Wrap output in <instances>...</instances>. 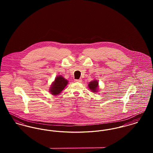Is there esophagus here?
Returning a JSON list of instances; mask_svg holds the SVG:
<instances>
[{
    "label": "esophagus",
    "mask_w": 153,
    "mask_h": 153,
    "mask_svg": "<svg viewBox=\"0 0 153 153\" xmlns=\"http://www.w3.org/2000/svg\"><path fill=\"white\" fill-rule=\"evenodd\" d=\"M82 79H75V82H78V83H81L82 82Z\"/></svg>",
    "instance_id": "34e87169"
}]
</instances>
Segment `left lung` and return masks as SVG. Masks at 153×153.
<instances>
[{
  "label": "left lung",
  "mask_w": 153,
  "mask_h": 153,
  "mask_svg": "<svg viewBox=\"0 0 153 153\" xmlns=\"http://www.w3.org/2000/svg\"><path fill=\"white\" fill-rule=\"evenodd\" d=\"M89 88L94 92H96L98 89V82L97 80H94L89 82L88 84Z\"/></svg>",
  "instance_id": "obj_1"
}]
</instances>
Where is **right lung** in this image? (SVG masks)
Wrapping results in <instances>:
<instances>
[{
  "label": "right lung",
  "instance_id": "obj_1",
  "mask_svg": "<svg viewBox=\"0 0 153 153\" xmlns=\"http://www.w3.org/2000/svg\"><path fill=\"white\" fill-rule=\"evenodd\" d=\"M68 82V81L61 75L56 76L50 87L49 92L53 95H58L65 88Z\"/></svg>",
  "mask_w": 153,
  "mask_h": 153
}]
</instances>
